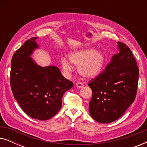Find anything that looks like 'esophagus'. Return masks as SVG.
<instances>
[{"label":"esophagus","instance_id":"34e87169","mask_svg":"<svg viewBox=\"0 0 147 147\" xmlns=\"http://www.w3.org/2000/svg\"><path fill=\"white\" fill-rule=\"evenodd\" d=\"M76 86H77L78 88H83L84 85L83 83H82V82H77V83H76Z\"/></svg>","mask_w":147,"mask_h":147}]
</instances>
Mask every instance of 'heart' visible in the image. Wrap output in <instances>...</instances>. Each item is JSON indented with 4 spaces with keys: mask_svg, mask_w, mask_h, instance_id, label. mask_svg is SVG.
Returning <instances> with one entry per match:
<instances>
[{
    "mask_svg": "<svg viewBox=\"0 0 147 147\" xmlns=\"http://www.w3.org/2000/svg\"><path fill=\"white\" fill-rule=\"evenodd\" d=\"M69 61L62 57L60 63L65 73L69 74L74 69L72 64L78 66L80 75L86 78L96 77L102 71L105 63V57L101 51L90 49H82L71 52L69 54ZM71 62L72 64L70 63Z\"/></svg>",
    "mask_w": 147,
    "mask_h": 147,
    "instance_id": "1",
    "label": "heart"
}]
</instances>
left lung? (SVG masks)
<instances>
[{"instance_id": "1", "label": "left lung", "mask_w": 147, "mask_h": 147, "mask_svg": "<svg viewBox=\"0 0 147 147\" xmlns=\"http://www.w3.org/2000/svg\"><path fill=\"white\" fill-rule=\"evenodd\" d=\"M119 53L88 86L92 90L90 115L100 123H110L123 115L136 98L139 71L130 48L117 42Z\"/></svg>"}]
</instances>
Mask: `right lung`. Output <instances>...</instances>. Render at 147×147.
Instances as JSON below:
<instances>
[{
	"instance_id": "obj_1",
	"label": "right lung",
	"mask_w": 147,
	"mask_h": 147,
	"mask_svg": "<svg viewBox=\"0 0 147 147\" xmlns=\"http://www.w3.org/2000/svg\"><path fill=\"white\" fill-rule=\"evenodd\" d=\"M32 37L12 57L11 87L14 98L30 117L39 120L51 118L61 107L62 97L73 82L62 76L55 66L42 67L30 57L38 48Z\"/></svg>"
}]
</instances>
